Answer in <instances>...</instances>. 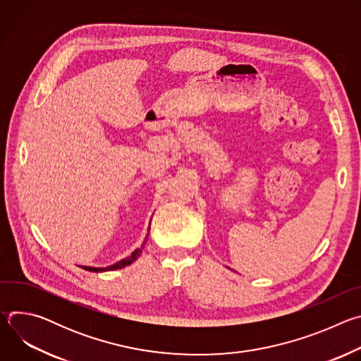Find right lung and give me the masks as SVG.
I'll list each match as a JSON object with an SVG mask.
<instances>
[{
    "label": "right lung",
    "mask_w": 361,
    "mask_h": 361,
    "mask_svg": "<svg viewBox=\"0 0 361 361\" xmlns=\"http://www.w3.org/2000/svg\"><path fill=\"white\" fill-rule=\"evenodd\" d=\"M144 244H145V241L142 243L141 248H137L130 257H127V259H124V260H121V262H118V263H116V264H113V266H109V267H106V269H94V267H82V269H84V270H88V271H95V273H98V271H111V270H117V269H123V267H126V266H130L135 259H138L140 254L142 252Z\"/></svg>",
    "instance_id": "add662e5"
}]
</instances>
